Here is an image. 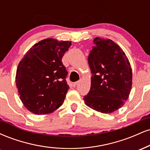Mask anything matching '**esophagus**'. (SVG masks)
Wrapping results in <instances>:
<instances>
[{
	"label": "esophagus",
	"instance_id": "34e87169",
	"mask_svg": "<svg viewBox=\"0 0 150 150\" xmlns=\"http://www.w3.org/2000/svg\"><path fill=\"white\" fill-rule=\"evenodd\" d=\"M78 82H74V83L72 84V85H73V86L74 87H75V86H76V85H77V84H78Z\"/></svg>",
	"mask_w": 150,
	"mask_h": 150
}]
</instances>
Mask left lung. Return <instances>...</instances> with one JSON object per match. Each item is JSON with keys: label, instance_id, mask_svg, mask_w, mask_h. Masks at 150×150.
<instances>
[{"label": "left lung", "instance_id": "1", "mask_svg": "<svg viewBox=\"0 0 150 150\" xmlns=\"http://www.w3.org/2000/svg\"><path fill=\"white\" fill-rule=\"evenodd\" d=\"M88 56L91 87L84 96L85 104L104 113L121 108L130 95L132 73L130 62L118 44L96 37Z\"/></svg>", "mask_w": 150, "mask_h": 150}]
</instances>
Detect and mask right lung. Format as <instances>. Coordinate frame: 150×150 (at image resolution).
Listing matches in <instances>:
<instances>
[{
    "label": "right lung",
    "instance_id": "add662e5",
    "mask_svg": "<svg viewBox=\"0 0 150 150\" xmlns=\"http://www.w3.org/2000/svg\"><path fill=\"white\" fill-rule=\"evenodd\" d=\"M70 45L69 41L43 39L20 61L15 83L22 104L30 112L49 114L64 102L69 86L62 58Z\"/></svg>",
    "mask_w": 150,
    "mask_h": 150
}]
</instances>
